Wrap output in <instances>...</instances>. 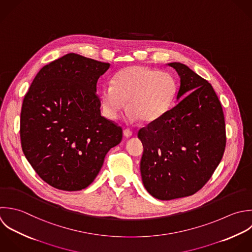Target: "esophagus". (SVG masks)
<instances>
[{"instance_id": "esophagus-1", "label": "esophagus", "mask_w": 252, "mask_h": 252, "mask_svg": "<svg viewBox=\"0 0 252 252\" xmlns=\"http://www.w3.org/2000/svg\"><path fill=\"white\" fill-rule=\"evenodd\" d=\"M124 135L126 136V137H130L131 135H132V131L130 130V129H127V128H126V129H124Z\"/></svg>"}]
</instances>
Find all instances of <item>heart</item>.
I'll return each instance as SVG.
<instances>
[{
    "instance_id": "obj_1",
    "label": "heart",
    "mask_w": 252,
    "mask_h": 252,
    "mask_svg": "<svg viewBox=\"0 0 252 252\" xmlns=\"http://www.w3.org/2000/svg\"><path fill=\"white\" fill-rule=\"evenodd\" d=\"M178 90L175 76L167 71L144 65H131L118 71L112 84L101 90V103L105 116L118 119L127 100L126 120L129 123H153L161 119L172 107Z\"/></svg>"
}]
</instances>
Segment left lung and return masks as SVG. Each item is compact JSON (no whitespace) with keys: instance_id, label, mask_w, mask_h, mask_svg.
<instances>
[{"instance_id":"1","label":"left lung","mask_w":252,"mask_h":252,"mask_svg":"<svg viewBox=\"0 0 252 252\" xmlns=\"http://www.w3.org/2000/svg\"><path fill=\"white\" fill-rule=\"evenodd\" d=\"M168 65L181 78L180 101L137 134L143 145V186L160 200L198 191L220 164L226 147L224 113L212 85L184 63Z\"/></svg>"}]
</instances>
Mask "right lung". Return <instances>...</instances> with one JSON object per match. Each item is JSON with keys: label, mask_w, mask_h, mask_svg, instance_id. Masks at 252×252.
Segmentation results:
<instances>
[{"label": "right lung", "mask_w": 252, "mask_h": 252, "mask_svg": "<svg viewBox=\"0 0 252 252\" xmlns=\"http://www.w3.org/2000/svg\"><path fill=\"white\" fill-rule=\"evenodd\" d=\"M110 63L69 53L43 66L24 96L20 140L25 158L51 187L76 191L100 172L123 129L101 116L99 77Z\"/></svg>", "instance_id": "right-lung-1"}]
</instances>
